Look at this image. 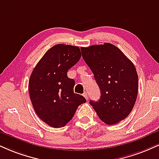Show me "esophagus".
Listing matches in <instances>:
<instances>
[{
  "label": "esophagus",
  "mask_w": 159,
  "mask_h": 159,
  "mask_svg": "<svg viewBox=\"0 0 159 159\" xmlns=\"http://www.w3.org/2000/svg\"><path fill=\"white\" fill-rule=\"evenodd\" d=\"M83 95H84V98H85L86 99H87V100H88V95H87V93H84Z\"/></svg>",
  "instance_id": "1"
}]
</instances>
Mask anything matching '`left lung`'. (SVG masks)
Returning a JSON list of instances; mask_svg holds the SVG:
<instances>
[{
	"mask_svg": "<svg viewBox=\"0 0 159 159\" xmlns=\"http://www.w3.org/2000/svg\"><path fill=\"white\" fill-rule=\"evenodd\" d=\"M81 49L101 90L100 99L89 104L103 122L117 124L129 116L136 101L139 78L134 64L110 43Z\"/></svg>",
	"mask_w": 159,
	"mask_h": 159,
	"instance_id": "obj_1",
	"label": "left lung"
}]
</instances>
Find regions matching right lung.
I'll return each mask as SVG.
<instances>
[{"label": "right lung", "instance_id": "1", "mask_svg": "<svg viewBox=\"0 0 159 159\" xmlns=\"http://www.w3.org/2000/svg\"><path fill=\"white\" fill-rule=\"evenodd\" d=\"M81 56L78 47L57 44L49 49L34 68L29 92L36 114L52 127H63L72 119L78 107L85 103L74 93L75 81L67 72Z\"/></svg>", "mask_w": 159, "mask_h": 159}]
</instances>
